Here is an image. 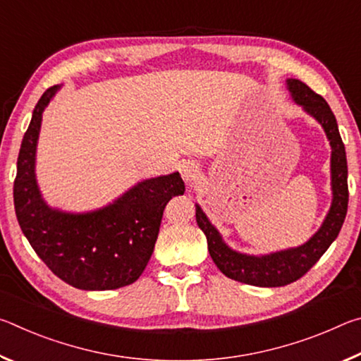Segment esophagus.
I'll return each mask as SVG.
<instances>
[{
	"label": "esophagus",
	"instance_id": "obj_1",
	"mask_svg": "<svg viewBox=\"0 0 361 361\" xmlns=\"http://www.w3.org/2000/svg\"><path fill=\"white\" fill-rule=\"evenodd\" d=\"M197 172H199V169L194 162H183L180 166V173L183 176V180H185L186 183H191L195 178Z\"/></svg>",
	"mask_w": 361,
	"mask_h": 361
}]
</instances>
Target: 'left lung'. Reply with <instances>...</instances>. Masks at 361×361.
I'll use <instances>...</instances> for the list:
<instances>
[{
	"label": "left lung",
	"mask_w": 361,
	"mask_h": 361,
	"mask_svg": "<svg viewBox=\"0 0 361 361\" xmlns=\"http://www.w3.org/2000/svg\"><path fill=\"white\" fill-rule=\"evenodd\" d=\"M286 87H288L293 100L301 105L305 113H309L320 122L329 140V145H331L333 202L322 228L301 247L264 256L243 255L226 245L202 209L195 205V221L207 237L210 256L219 271L226 277L237 280V282L255 286H269V288L296 282L322 258V255L338 237L347 215V204H349L345 148L331 108L328 106L323 97L315 94L307 84L299 79H286Z\"/></svg>",
	"instance_id": "left-lung-1"
}]
</instances>
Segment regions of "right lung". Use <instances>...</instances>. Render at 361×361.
I'll list each match as a JSON object with an SVG mask.
<instances>
[{
  "label": "right lung",
  "instance_id": "1",
  "mask_svg": "<svg viewBox=\"0 0 361 361\" xmlns=\"http://www.w3.org/2000/svg\"><path fill=\"white\" fill-rule=\"evenodd\" d=\"M60 85L49 87L33 109L23 135L14 207L23 235L44 264L79 290H116L142 276L154 250L164 209L185 192L178 172L145 180L103 209L87 213L54 210L41 197L35 154L42 111Z\"/></svg>",
  "mask_w": 361,
  "mask_h": 361
}]
</instances>
